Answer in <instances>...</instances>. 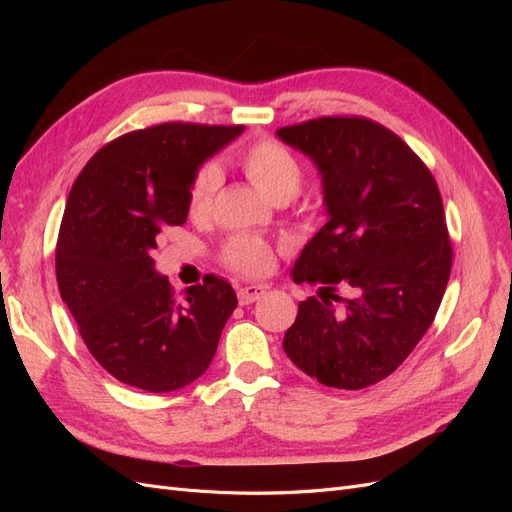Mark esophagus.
Listing matches in <instances>:
<instances>
[{
  "label": "esophagus",
  "instance_id": "obj_1",
  "mask_svg": "<svg viewBox=\"0 0 512 512\" xmlns=\"http://www.w3.org/2000/svg\"><path fill=\"white\" fill-rule=\"evenodd\" d=\"M265 294H267V286H262V284H247L237 290V297H239L241 305H250V303L265 297Z\"/></svg>",
  "mask_w": 512,
  "mask_h": 512
}]
</instances>
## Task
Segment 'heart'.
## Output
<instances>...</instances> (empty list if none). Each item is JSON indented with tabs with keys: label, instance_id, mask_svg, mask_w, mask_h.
Listing matches in <instances>:
<instances>
[{
	"label": "heart",
	"instance_id": "1",
	"mask_svg": "<svg viewBox=\"0 0 512 512\" xmlns=\"http://www.w3.org/2000/svg\"><path fill=\"white\" fill-rule=\"evenodd\" d=\"M239 166L256 188L269 200H288L297 196L303 183V166L294 153L277 141H256L239 153ZM222 183L215 164H205L196 170L188 192V209L192 218H207L215 192ZM222 258L230 269L243 273H265L273 252L267 241L252 235H235L226 241Z\"/></svg>",
	"mask_w": 512,
	"mask_h": 512
}]
</instances>
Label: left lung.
<instances>
[{"label": "left lung", "mask_w": 512, "mask_h": 512, "mask_svg": "<svg viewBox=\"0 0 512 512\" xmlns=\"http://www.w3.org/2000/svg\"><path fill=\"white\" fill-rule=\"evenodd\" d=\"M314 162L327 224L292 267L322 284L299 303L284 352L307 376L356 391L384 380L431 327L451 275L442 196L429 168L397 134L363 117H322L280 128ZM337 283L355 288L342 310Z\"/></svg>", "instance_id": "left-lung-1"}]
</instances>
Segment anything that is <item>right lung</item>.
<instances>
[{
	"label": "right lung",
	"instance_id": "add662e5",
	"mask_svg": "<svg viewBox=\"0 0 512 512\" xmlns=\"http://www.w3.org/2000/svg\"><path fill=\"white\" fill-rule=\"evenodd\" d=\"M243 126L160 123L104 145L74 181L61 220L57 286L94 359L149 393L183 389L207 371L237 294L222 277L181 301L151 252L164 226L188 220L196 170Z\"/></svg>",
	"mask_w": 512,
	"mask_h": 512
}]
</instances>
